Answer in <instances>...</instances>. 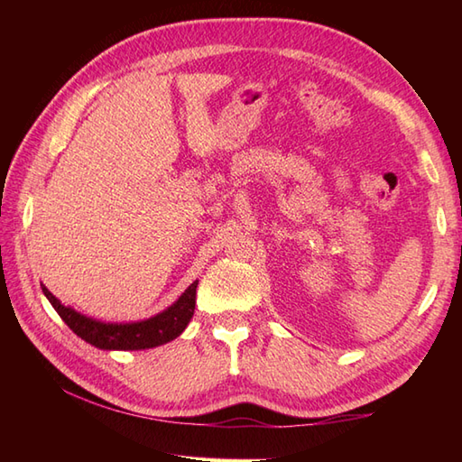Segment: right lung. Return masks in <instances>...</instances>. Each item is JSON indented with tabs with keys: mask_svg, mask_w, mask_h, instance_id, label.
<instances>
[{
	"mask_svg": "<svg viewBox=\"0 0 462 462\" xmlns=\"http://www.w3.org/2000/svg\"><path fill=\"white\" fill-rule=\"evenodd\" d=\"M196 286H199V280L192 282L171 308L149 319L131 323H105L87 318L73 308L63 306L45 286H42V290L69 329H73V333L87 343L109 351H139L164 346L180 336L194 316Z\"/></svg>",
	"mask_w": 462,
	"mask_h": 462,
	"instance_id": "obj_1",
	"label": "right lung"
}]
</instances>
